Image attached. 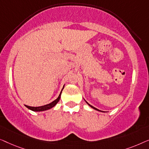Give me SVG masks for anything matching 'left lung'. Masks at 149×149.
<instances>
[{"mask_svg": "<svg viewBox=\"0 0 149 149\" xmlns=\"http://www.w3.org/2000/svg\"><path fill=\"white\" fill-rule=\"evenodd\" d=\"M85 101H86V100H85ZM86 103L88 104V105L90 106V107H92V108H93V109H95V110H96V111H101V112H103V111H100L99 109H96V108H95V107H94L93 106H92V105H91V104H90L89 103H88V102H86Z\"/></svg>", "mask_w": 149, "mask_h": 149, "instance_id": "left-lung-1", "label": "left lung"}]
</instances>
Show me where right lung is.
<instances>
[{
	"label": "right lung",
	"mask_w": 149,
	"mask_h": 149,
	"mask_svg": "<svg viewBox=\"0 0 149 149\" xmlns=\"http://www.w3.org/2000/svg\"><path fill=\"white\" fill-rule=\"evenodd\" d=\"M63 88H64V86H63ZM63 89H62V91H63ZM62 91L60 93L59 95H58V98L54 100H53V101L51 102V103L45 104V105H43V106H40V107H30V106H28V105H25V106H26L28 109H29L33 111H43L49 110V109H50L53 108V107L55 106L56 103L59 101Z\"/></svg>",
	"instance_id": "obj_1"
}]
</instances>
